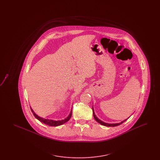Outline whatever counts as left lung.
I'll list each match as a JSON object with an SVG mask.
<instances>
[{
  "label": "left lung",
  "instance_id": "1",
  "mask_svg": "<svg viewBox=\"0 0 160 160\" xmlns=\"http://www.w3.org/2000/svg\"><path fill=\"white\" fill-rule=\"evenodd\" d=\"M92 110H93V118H94V119H95L97 122L99 123L100 124H101L102 125H104V126H107V127H116V126H118V125H119L122 124L123 122H125V121H126L127 120V119H126L125 120L123 121H122L121 122L116 123H108L102 122V121H101L100 119H99L97 117V116L95 115V113H94V110H93V107H92Z\"/></svg>",
  "mask_w": 160,
  "mask_h": 160
}]
</instances>
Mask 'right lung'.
I'll use <instances>...</instances> for the list:
<instances>
[{
	"instance_id": "1",
	"label": "right lung",
	"mask_w": 160,
	"mask_h": 160,
	"mask_svg": "<svg viewBox=\"0 0 160 160\" xmlns=\"http://www.w3.org/2000/svg\"><path fill=\"white\" fill-rule=\"evenodd\" d=\"M31 111L33 113V114L34 115V116L39 120V121H41L44 123H45L47 125H49L50 127H57V126H59L65 123H66L67 122H68L69 120L70 119L71 116H72V109L69 113L68 116L65 119H63V120H61V121H54V120H52V119H45V118H41L40 116H39L38 115L36 114L34 111L33 110V109L31 108Z\"/></svg>"
}]
</instances>
